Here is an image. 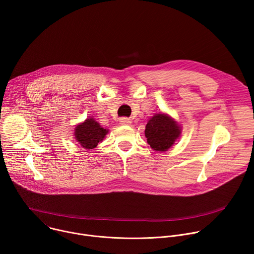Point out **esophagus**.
Here are the masks:
<instances>
[{"label":"esophagus","mask_w":254,"mask_h":254,"mask_svg":"<svg viewBox=\"0 0 254 254\" xmlns=\"http://www.w3.org/2000/svg\"><path fill=\"white\" fill-rule=\"evenodd\" d=\"M120 123H121V125L128 126V125H130V124H131V121H130L129 119H127V118H122V119H121V121H120Z\"/></svg>","instance_id":"esophagus-1"}]
</instances>
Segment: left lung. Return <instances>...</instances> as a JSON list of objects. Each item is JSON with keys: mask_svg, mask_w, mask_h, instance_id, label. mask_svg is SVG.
Masks as SVG:
<instances>
[{"mask_svg": "<svg viewBox=\"0 0 254 254\" xmlns=\"http://www.w3.org/2000/svg\"><path fill=\"white\" fill-rule=\"evenodd\" d=\"M147 141L154 151H168L181 135V127L170 116L160 113L150 119L144 129Z\"/></svg>", "mask_w": 254, "mask_h": 254, "instance_id": "1", "label": "left lung"}]
</instances>
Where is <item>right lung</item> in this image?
Returning a JSON list of instances; mask_svg holds the SVG:
<instances>
[{
  "label": "right lung",
  "instance_id": "add662e5",
  "mask_svg": "<svg viewBox=\"0 0 254 254\" xmlns=\"http://www.w3.org/2000/svg\"><path fill=\"white\" fill-rule=\"evenodd\" d=\"M107 132L108 129L103 128L94 119L88 118L75 127L74 136L83 149L91 150L102 141Z\"/></svg>",
  "mask_w": 254,
  "mask_h": 254
}]
</instances>
